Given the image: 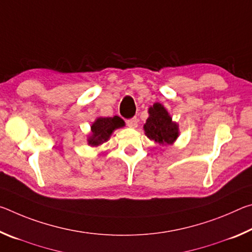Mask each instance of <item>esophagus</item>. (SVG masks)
Wrapping results in <instances>:
<instances>
[{"mask_svg":"<svg viewBox=\"0 0 252 252\" xmlns=\"http://www.w3.org/2000/svg\"><path fill=\"white\" fill-rule=\"evenodd\" d=\"M138 122H139L138 119L132 118V119H129V120H126V126L130 127H136L138 126Z\"/></svg>","mask_w":252,"mask_h":252,"instance_id":"1","label":"esophagus"}]
</instances>
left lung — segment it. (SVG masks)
<instances>
[{
	"mask_svg": "<svg viewBox=\"0 0 252 252\" xmlns=\"http://www.w3.org/2000/svg\"><path fill=\"white\" fill-rule=\"evenodd\" d=\"M144 131L149 139L160 144H171L178 138V126L172 122L167 110L160 103H155L149 109Z\"/></svg>",
	"mask_w": 252,
	"mask_h": 252,
	"instance_id": "8db88e82",
	"label": "left lung"
}]
</instances>
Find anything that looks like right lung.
<instances>
[{
  "mask_svg": "<svg viewBox=\"0 0 252 252\" xmlns=\"http://www.w3.org/2000/svg\"><path fill=\"white\" fill-rule=\"evenodd\" d=\"M125 126V121L119 117L113 118H99L91 126L92 135L89 138V143L93 147L100 146L110 138L112 132Z\"/></svg>",
  "mask_w": 252,
  "mask_h": 252,
  "instance_id": "1",
  "label": "right lung"
}]
</instances>
